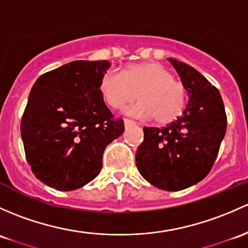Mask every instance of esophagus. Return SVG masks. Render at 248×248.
Segmentation results:
<instances>
[{"label":"esophagus","mask_w":248,"mask_h":248,"mask_svg":"<svg viewBox=\"0 0 248 248\" xmlns=\"http://www.w3.org/2000/svg\"><path fill=\"white\" fill-rule=\"evenodd\" d=\"M124 126H129V124H134V122H133L132 120H129V119H124Z\"/></svg>","instance_id":"34e87169"}]
</instances>
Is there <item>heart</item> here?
Returning <instances> with one entry per match:
<instances>
[{
	"instance_id": "1",
	"label": "heart",
	"mask_w": 248,
	"mask_h": 248,
	"mask_svg": "<svg viewBox=\"0 0 248 248\" xmlns=\"http://www.w3.org/2000/svg\"><path fill=\"white\" fill-rule=\"evenodd\" d=\"M104 101L120 109L139 98V102L124 108V113L139 119H151L159 124L172 122L183 113L186 89L174 80L173 75L158 62L135 64L122 71L121 76L108 71L100 82Z\"/></svg>"
}]
</instances>
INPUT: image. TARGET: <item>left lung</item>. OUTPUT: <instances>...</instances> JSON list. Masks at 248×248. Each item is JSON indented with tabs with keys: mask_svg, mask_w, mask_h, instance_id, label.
<instances>
[{
	"mask_svg": "<svg viewBox=\"0 0 248 248\" xmlns=\"http://www.w3.org/2000/svg\"><path fill=\"white\" fill-rule=\"evenodd\" d=\"M181 77L189 102L164 128L145 127L135 160L140 174L166 191L186 189L202 181L213 168L227 128L220 91L196 69L169 58Z\"/></svg>",
	"mask_w": 248,
	"mask_h": 248,
	"instance_id": "left-lung-1",
	"label": "left lung"
}]
</instances>
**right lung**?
I'll return each instance as SVG.
<instances>
[{"mask_svg": "<svg viewBox=\"0 0 248 248\" xmlns=\"http://www.w3.org/2000/svg\"><path fill=\"white\" fill-rule=\"evenodd\" d=\"M108 61H75L41 75L21 120L26 158L46 186L71 191L102 169L106 147L124 131L103 101L101 78Z\"/></svg>", "mask_w": 248, "mask_h": 248, "instance_id": "add662e5", "label": "right lung"}]
</instances>
